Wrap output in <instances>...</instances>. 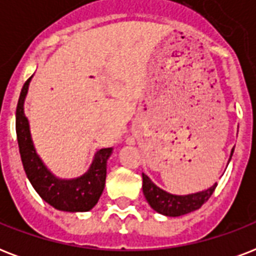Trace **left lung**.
<instances>
[{
    "label": "left lung",
    "mask_w": 256,
    "mask_h": 256,
    "mask_svg": "<svg viewBox=\"0 0 256 256\" xmlns=\"http://www.w3.org/2000/svg\"><path fill=\"white\" fill-rule=\"evenodd\" d=\"M232 152H234V148L231 152V156H232ZM142 179H144L142 188H144V198L148 202V204L156 212L168 215V216H180V215L188 214L191 211L200 208L203 203L208 200V198L216 188V184H218V183H215L214 186H211L210 188L200 191V192H195V194L172 195L164 191L160 187H156L150 180L148 175L142 174Z\"/></svg>",
    "instance_id": "8db88e82"
}]
</instances>
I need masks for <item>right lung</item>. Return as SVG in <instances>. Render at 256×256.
I'll return each instance as SVG.
<instances>
[{"mask_svg":"<svg viewBox=\"0 0 256 256\" xmlns=\"http://www.w3.org/2000/svg\"><path fill=\"white\" fill-rule=\"evenodd\" d=\"M32 77L24 84L20 94L16 112V132H17L18 148L21 154L22 164L25 172L45 202L54 208L62 211H88L96 206L106 182V162L112 154V148H100L96 152L92 166L85 175L72 180H62L56 178L34 150L33 142L29 132V124L24 114L25 100L29 82Z\"/></svg>","mask_w":256,"mask_h":256,"instance_id":"right-lung-1","label":"right lung"}]
</instances>
